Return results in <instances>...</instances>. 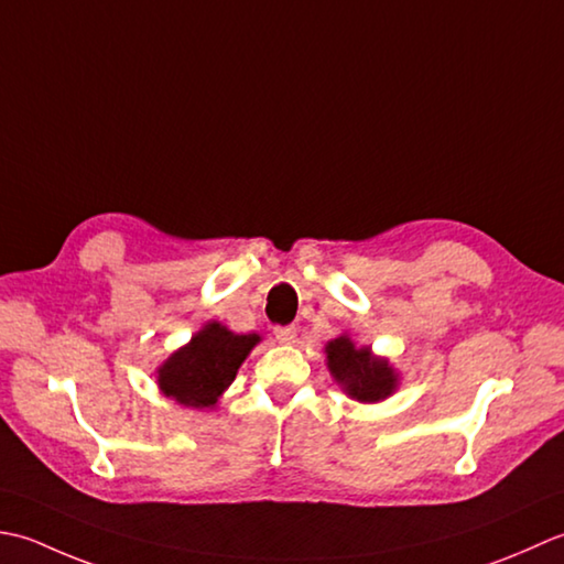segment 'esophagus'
<instances>
[{
    "label": "esophagus",
    "mask_w": 564,
    "mask_h": 564,
    "mask_svg": "<svg viewBox=\"0 0 564 564\" xmlns=\"http://www.w3.org/2000/svg\"><path fill=\"white\" fill-rule=\"evenodd\" d=\"M274 338L284 343V346H290V343H294V338H296V328L294 326H278L274 328Z\"/></svg>",
    "instance_id": "34e87169"
}]
</instances>
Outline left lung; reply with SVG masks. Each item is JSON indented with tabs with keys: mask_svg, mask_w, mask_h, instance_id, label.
<instances>
[{
	"mask_svg": "<svg viewBox=\"0 0 564 564\" xmlns=\"http://www.w3.org/2000/svg\"><path fill=\"white\" fill-rule=\"evenodd\" d=\"M326 365L333 379L350 399L375 404L394 394L399 375L384 358H375L370 348H358L348 336L328 340Z\"/></svg>",
	"mask_w": 564,
	"mask_h": 564,
	"instance_id": "left-lung-1",
	"label": "left lung"
}]
</instances>
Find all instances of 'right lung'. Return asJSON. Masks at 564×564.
I'll return each instance as SVG.
<instances>
[{
  "instance_id": "right-lung-1",
  "label": "right lung",
  "mask_w": 564,
  "mask_h": 564,
  "mask_svg": "<svg viewBox=\"0 0 564 564\" xmlns=\"http://www.w3.org/2000/svg\"><path fill=\"white\" fill-rule=\"evenodd\" d=\"M260 343L258 333H234L218 321H209L194 333L187 346L175 350L158 367V387L182 406L214 409L238 367Z\"/></svg>"
}]
</instances>
